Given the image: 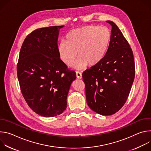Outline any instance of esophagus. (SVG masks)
I'll return each instance as SVG.
<instances>
[{
    "mask_svg": "<svg viewBox=\"0 0 151 151\" xmlns=\"http://www.w3.org/2000/svg\"><path fill=\"white\" fill-rule=\"evenodd\" d=\"M76 78H78V79H81L82 78V73L80 72L76 71Z\"/></svg>",
    "mask_w": 151,
    "mask_h": 151,
    "instance_id": "1",
    "label": "esophagus"
}]
</instances>
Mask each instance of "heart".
<instances>
[{"mask_svg": "<svg viewBox=\"0 0 151 151\" xmlns=\"http://www.w3.org/2000/svg\"><path fill=\"white\" fill-rule=\"evenodd\" d=\"M111 40L112 32L108 27L86 26L69 32L65 41L62 40L58 44V52L61 60L68 66L73 65L78 54V68L87 65L93 67L106 57Z\"/></svg>", "mask_w": 151, "mask_h": 151, "instance_id": "1", "label": "heart"}]
</instances>
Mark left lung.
I'll use <instances>...</instances> for the list:
<instances>
[{
    "label": "left lung",
    "instance_id": "8db88e82",
    "mask_svg": "<svg viewBox=\"0 0 151 151\" xmlns=\"http://www.w3.org/2000/svg\"><path fill=\"white\" fill-rule=\"evenodd\" d=\"M111 45L104 58L96 66L85 70L82 79L90 109L101 115L119 111L130 94L135 76V64L130 44L111 21Z\"/></svg>",
    "mask_w": 151,
    "mask_h": 151
}]
</instances>
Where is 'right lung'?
Returning <instances> with one entry per match:
<instances>
[{
	"instance_id": "obj_1",
	"label": "right lung",
	"mask_w": 151,
	"mask_h": 151,
	"mask_svg": "<svg viewBox=\"0 0 151 151\" xmlns=\"http://www.w3.org/2000/svg\"><path fill=\"white\" fill-rule=\"evenodd\" d=\"M64 26L33 30L21 46L17 66L22 95L31 109L44 117L62 114L76 73L60 58L57 40Z\"/></svg>"
}]
</instances>
